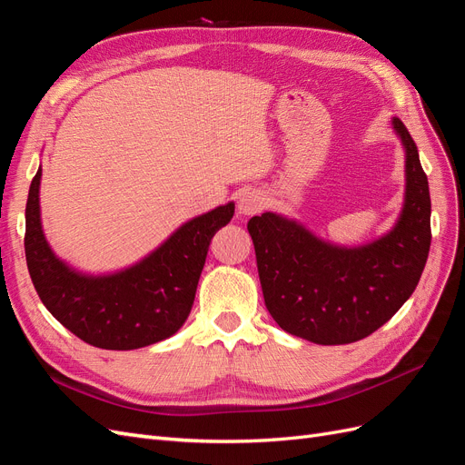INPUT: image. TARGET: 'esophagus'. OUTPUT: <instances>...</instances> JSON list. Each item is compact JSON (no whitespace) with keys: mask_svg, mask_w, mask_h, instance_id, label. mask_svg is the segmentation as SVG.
I'll use <instances>...</instances> for the list:
<instances>
[{"mask_svg":"<svg viewBox=\"0 0 465 465\" xmlns=\"http://www.w3.org/2000/svg\"><path fill=\"white\" fill-rule=\"evenodd\" d=\"M263 205H265L263 193L254 188L244 190L241 193V200H238V211H241V215H244V217H252V215L260 213Z\"/></svg>","mask_w":465,"mask_h":465,"instance_id":"esophagus-1","label":"esophagus"}]
</instances>
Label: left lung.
<instances>
[{
    "label": "left lung",
    "instance_id": "left-lung-1",
    "mask_svg": "<svg viewBox=\"0 0 465 465\" xmlns=\"http://www.w3.org/2000/svg\"><path fill=\"white\" fill-rule=\"evenodd\" d=\"M405 198L393 229L345 248L322 241L294 219L265 211L248 221L263 301L281 330L318 345L362 340L411 297L430 248L429 180L400 118Z\"/></svg>",
    "mask_w": 465,
    "mask_h": 465
}]
</instances>
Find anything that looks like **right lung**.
Segmentation results:
<instances>
[{
    "mask_svg": "<svg viewBox=\"0 0 465 465\" xmlns=\"http://www.w3.org/2000/svg\"><path fill=\"white\" fill-rule=\"evenodd\" d=\"M40 176L25 209V256L48 312L89 345L130 351L174 335L186 322L213 234L234 215V203L190 219L149 256L122 272L89 275L54 254L40 221Z\"/></svg>",
    "mask_w": 465,
    "mask_h": 465,
    "instance_id": "add662e5",
    "label": "right lung"
}]
</instances>
